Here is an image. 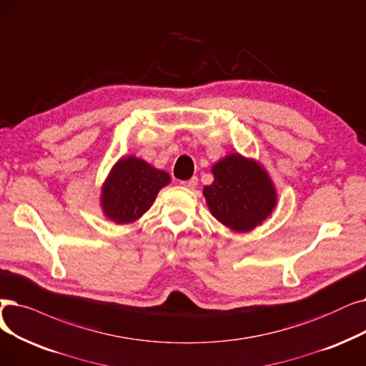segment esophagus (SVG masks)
I'll use <instances>...</instances> for the list:
<instances>
[{"mask_svg": "<svg viewBox=\"0 0 366 366\" xmlns=\"http://www.w3.org/2000/svg\"><path fill=\"white\" fill-rule=\"evenodd\" d=\"M181 185H182V187H185V188H188V189H194V188H196V185H197V178H196V177H193L192 179L182 181V182H181Z\"/></svg>", "mask_w": 366, "mask_h": 366, "instance_id": "34e87169", "label": "esophagus"}]
</instances>
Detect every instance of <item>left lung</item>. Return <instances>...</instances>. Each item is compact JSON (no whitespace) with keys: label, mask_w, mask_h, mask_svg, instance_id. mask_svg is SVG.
Listing matches in <instances>:
<instances>
[{"label":"left lung","mask_w":366,"mask_h":366,"mask_svg":"<svg viewBox=\"0 0 366 366\" xmlns=\"http://www.w3.org/2000/svg\"><path fill=\"white\" fill-rule=\"evenodd\" d=\"M214 182L203 187L212 217L236 233H247L271 217L278 193L264 166L239 152L222 157L212 167Z\"/></svg>","instance_id":"obj_1"}]
</instances>
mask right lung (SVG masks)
Instances as JSON below:
<instances>
[{
	"instance_id": "obj_1",
	"label": "right lung",
	"mask_w": 366,
	"mask_h": 366,
	"mask_svg": "<svg viewBox=\"0 0 366 366\" xmlns=\"http://www.w3.org/2000/svg\"><path fill=\"white\" fill-rule=\"evenodd\" d=\"M170 174L134 155L121 157L102 185L100 208L115 224H132L144 215Z\"/></svg>"
}]
</instances>
